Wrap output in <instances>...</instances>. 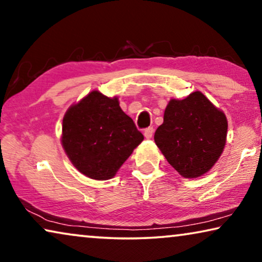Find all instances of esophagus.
<instances>
[{
	"mask_svg": "<svg viewBox=\"0 0 262 262\" xmlns=\"http://www.w3.org/2000/svg\"><path fill=\"white\" fill-rule=\"evenodd\" d=\"M153 133H154L153 127H148V128H146L145 132H143V135H145L146 139H150L153 136Z\"/></svg>",
	"mask_w": 262,
	"mask_h": 262,
	"instance_id": "obj_1",
	"label": "esophagus"
}]
</instances>
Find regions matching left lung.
I'll list each match as a JSON object with an SVG mask.
<instances>
[{
	"mask_svg": "<svg viewBox=\"0 0 262 262\" xmlns=\"http://www.w3.org/2000/svg\"><path fill=\"white\" fill-rule=\"evenodd\" d=\"M228 122L201 91L171 99L154 141L168 164L184 178H198L211 169L223 152Z\"/></svg>",
	"mask_w": 262,
	"mask_h": 262,
	"instance_id": "8db88e82",
	"label": "left lung"
}]
</instances>
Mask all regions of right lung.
<instances>
[{
	"instance_id": "right-lung-1",
	"label": "right lung",
	"mask_w": 262,
	"mask_h": 262,
	"mask_svg": "<svg viewBox=\"0 0 262 262\" xmlns=\"http://www.w3.org/2000/svg\"><path fill=\"white\" fill-rule=\"evenodd\" d=\"M142 140L117 97L96 90L70 106L62 119L65 153L73 166L91 179L113 178Z\"/></svg>"
}]
</instances>
